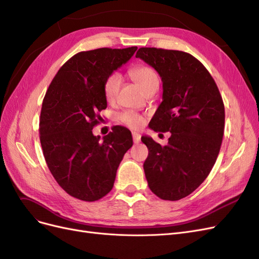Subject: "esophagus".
Returning a JSON list of instances; mask_svg holds the SVG:
<instances>
[{"mask_svg": "<svg viewBox=\"0 0 259 259\" xmlns=\"http://www.w3.org/2000/svg\"><path fill=\"white\" fill-rule=\"evenodd\" d=\"M132 135H133V140H134V144H138L140 142V138H142L140 134H138L136 132H133Z\"/></svg>", "mask_w": 259, "mask_h": 259, "instance_id": "obj_1", "label": "esophagus"}]
</instances>
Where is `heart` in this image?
<instances>
[{"label":"heart","instance_id":"1","mask_svg":"<svg viewBox=\"0 0 259 259\" xmlns=\"http://www.w3.org/2000/svg\"><path fill=\"white\" fill-rule=\"evenodd\" d=\"M131 75L133 76L138 85L142 88L146 93L153 88L159 86V77L156 75L155 71L147 66H137L131 70ZM122 76L119 72H112L107 76L104 83V95L108 103H112L115 99L117 92L121 86ZM120 120L126 124L128 127L138 128L143 125L144 119L142 115H139L135 112H123L120 115Z\"/></svg>","mask_w":259,"mask_h":259}]
</instances>
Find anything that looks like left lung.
<instances>
[{"mask_svg":"<svg viewBox=\"0 0 259 259\" xmlns=\"http://www.w3.org/2000/svg\"><path fill=\"white\" fill-rule=\"evenodd\" d=\"M136 57L154 68L163 83V100L149 126L170 132L166 146L142 137L149 150L145 175L155 195L177 201L197 189L216 162L225 128L223 98L206 68L190 54L142 48Z\"/></svg>","mask_w":259,"mask_h":259,"instance_id":"8db88e82","label":"left lung"}]
</instances>
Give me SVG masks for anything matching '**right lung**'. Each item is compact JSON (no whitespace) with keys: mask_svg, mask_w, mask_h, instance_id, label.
<instances>
[{"mask_svg":"<svg viewBox=\"0 0 259 259\" xmlns=\"http://www.w3.org/2000/svg\"><path fill=\"white\" fill-rule=\"evenodd\" d=\"M137 46L97 49L75 54L55 75L43 99L40 140L46 164L68 194L93 202L111 191L116 169L133 146L131 132L114 126L93 134L107 108L104 83L132 58Z\"/></svg>","mask_w":259,"mask_h":259,"instance_id":"obj_1","label":"right lung"}]
</instances>
